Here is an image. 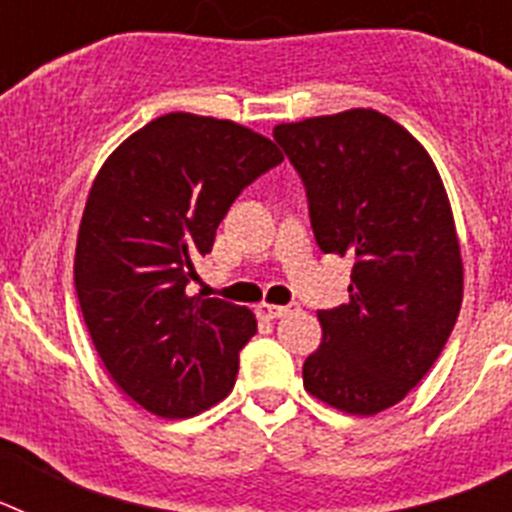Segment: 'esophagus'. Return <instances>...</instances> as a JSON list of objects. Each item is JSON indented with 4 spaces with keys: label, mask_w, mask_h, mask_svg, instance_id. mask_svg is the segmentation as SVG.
<instances>
[{
    "label": "esophagus",
    "mask_w": 512,
    "mask_h": 512,
    "mask_svg": "<svg viewBox=\"0 0 512 512\" xmlns=\"http://www.w3.org/2000/svg\"><path fill=\"white\" fill-rule=\"evenodd\" d=\"M256 312H259L261 318H266V320H277V318H284L287 312H292V307L269 305V302H261V305L256 307Z\"/></svg>",
    "instance_id": "esophagus-1"
}]
</instances>
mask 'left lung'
I'll list each match as a JSON object with an SVG mask.
<instances>
[{
    "label": "left lung",
    "mask_w": 512,
    "mask_h": 512,
    "mask_svg": "<svg viewBox=\"0 0 512 512\" xmlns=\"http://www.w3.org/2000/svg\"><path fill=\"white\" fill-rule=\"evenodd\" d=\"M274 140L302 176L320 251L354 259L346 305L318 312L302 382L341 413L377 415L428 374L459 318L449 197L428 151L377 110L284 122Z\"/></svg>",
    "instance_id": "8db88e82"
}]
</instances>
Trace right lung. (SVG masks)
Listing matches in <instances>:
<instances>
[{
	"instance_id": "obj_1",
	"label": "right lung",
	"mask_w": 512,
	"mask_h": 512,
	"mask_svg": "<svg viewBox=\"0 0 512 512\" xmlns=\"http://www.w3.org/2000/svg\"><path fill=\"white\" fill-rule=\"evenodd\" d=\"M282 161L238 122L169 112L99 169L76 238V297L110 377L148 413L192 418L233 390L256 318L187 284L235 197Z\"/></svg>"
}]
</instances>
